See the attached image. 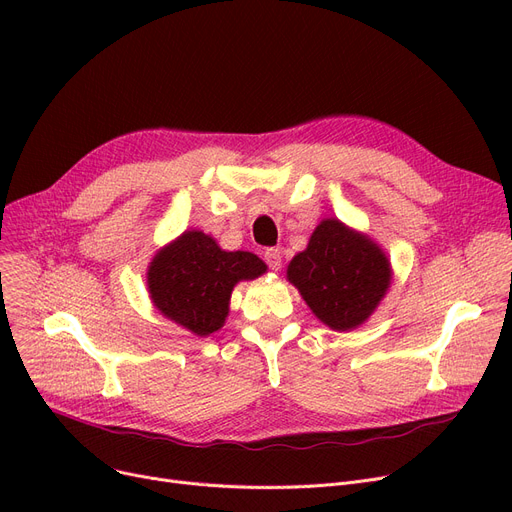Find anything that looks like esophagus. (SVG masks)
I'll return each instance as SVG.
<instances>
[{"mask_svg":"<svg viewBox=\"0 0 512 512\" xmlns=\"http://www.w3.org/2000/svg\"><path fill=\"white\" fill-rule=\"evenodd\" d=\"M263 259H265L267 265H270V270H274V272H278L280 267H282V253H280V249H267Z\"/></svg>","mask_w":512,"mask_h":512,"instance_id":"esophagus-1","label":"esophagus"}]
</instances>
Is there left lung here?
Segmentation results:
<instances>
[{
	"label": "left lung",
	"instance_id": "obj_1",
	"mask_svg": "<svg viewBox=\"0 0 512 512\" xmlns=\"http://www.w3.org/2000/svg\"><path fill=\"white\" fill-rule=\"evenodd\" d=\"M392 276L378 242L338 218L321 220L307 249L294 255L286 270V280L313 315L336 332L363 326L386 297Z\"/></svg>",
	"mask_w": 512,
	"mask_h": 512
}]
</instances>
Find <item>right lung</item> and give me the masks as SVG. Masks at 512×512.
<instances>
[{"label":"right lung","instance_id":"obj_1","mask_svg":"<svg viewBox=\"0 0 512 512\" xmlns=\"http://www.w3.org/2000/svg\"><path fill=\"white\" fill-rule=\"evenodd\" d=\"M265 272L255 253L224 251L209 234L184 230L153 255L147 290L161 315L205 338L226 324L234 286Z\"/></svg>","mask_w":512,"mask_h":512}]
</instances>
